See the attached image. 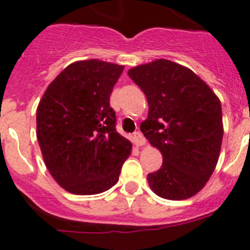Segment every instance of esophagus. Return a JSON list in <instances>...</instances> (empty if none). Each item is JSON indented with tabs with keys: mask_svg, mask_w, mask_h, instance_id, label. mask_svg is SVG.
I'll return each instance as SVG.
<instances>
[{
	"mask_svg": "<svg viewBox=\"0 0 250 250\" xmlns=\"http://www.w3.org/2000/svg\"><path fill=\"white\" fill-rule=\"evenodd\" d=\"M134 141H135V144H136V146H139V147H141V146H145V144H146L145 137H144V135L139 131L135 132L134 134Z\"/></svg>",
	"mask_w": 250,
	"mask_h": 250,
	"instance_id": "1",
	"label": "esophagus"
}]
</instances>
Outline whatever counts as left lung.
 I'll return each instance as SVG.
<instances>
[{
	"label": "left lung",
	"instance_id": "left-lung-1",
	"mask_svg": "<svg viewBox=\"0 0 250 250\" xmlns=\"http://www.w3.org/2000/svg\"><path fill=\"white\" fill-rule=\"evenodd\" d=\"M127 74L148 103L140 130L164 159L161 168L147 175L148 186L166 200L191 198L206 186L219 159L218 97L189 68L167 59L140 64Z\"/></svg>",
	"mask_w": 250,
	"mask_h": 250
}]
</instances>
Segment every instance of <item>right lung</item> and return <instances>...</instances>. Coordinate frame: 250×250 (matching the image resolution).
Here are the masks:
<instances>
[{
    "instance_id": "obj_1",
    "label": "right lung",
    "mask_w": 250,
    "mask_h": 250,
    "mask_svg": "<svg viewBox=\"0 0 250 250\" xmlns=\"http://www.w3.org/2000/svg\"><path fill=\"white\" fill-rule=\"evenodd\" d=\"M124 65L88 59L64 68L37 107V139L45 167L74 194H98L119 180L132 144L115 130L110 95Z\"/></svg>"
}]
</instances>
